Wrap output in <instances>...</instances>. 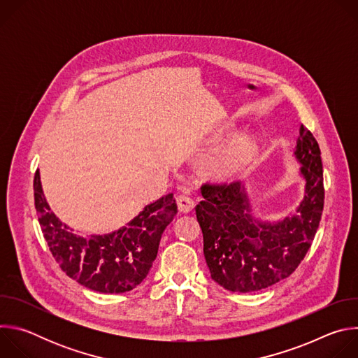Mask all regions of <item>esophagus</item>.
Wrapping results in <instances>:
<instances>
[{
  "mask_svg": "<svg viewBox=\"0 0 358 358\" xmlns=\"http://www.w3.org/2000/svg\"><path fill=\"white\" fill-rule=\"evenodd\" d=\"M177 206L181 213H189L194 208V199L187 194H180L177 196Z\"/></svg>",
  "mask_w": 358,
  "mask_h": 358,
  "instance_id": "esophagus-1",
  "label": "esophagus"
}]
</instances>
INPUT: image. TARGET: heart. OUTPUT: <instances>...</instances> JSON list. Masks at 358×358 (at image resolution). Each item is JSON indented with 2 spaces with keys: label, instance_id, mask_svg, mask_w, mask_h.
<instances>
[{
  "label": "heart",
  "instance_id": "1",
  "mask_svg": "<svg viewBox=\"0 0 358 358\" xmlns=\"http://www.w3.org/2000/svg\"><path fill=\"white\" fill-rule=\"evenodd\" d=\"M255 156V147L249 140H238L232 143L222 155L221 170L224 174H235L248 166Z\"/></svg>",
  "mask_w": 358,
  "mask_h": 358
}]
</instances>
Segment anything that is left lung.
<instances>
[{"label": "left lung", "instance_id": "obj_1", "mask_svg": "<svg viewBox=\"0 0 358 358\" xmlns=\"http://www.w3.org/2000/svg\"><path fill=\"white\" fill-rule=\"evenodd\" d=\"M294 157L301 164L304 196L293 214L278 222L252 215L245 187L203 184L195 207L203 236V257L213 280L227 290L249 293L290 276L308 253L317 232L323 206V164L310 130L300 126Z\"/></svg>", "mask_w": 358, "mask_h": 358}]
</instances>
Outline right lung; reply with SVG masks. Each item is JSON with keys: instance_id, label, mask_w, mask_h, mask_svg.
Here are the masks:
<instances>
[{"instance_id": "obj_1", "label": "right lung", "mask_w": 358, "mask_h": 358, "mask_svg": "<svg viewBox=\"0 0 358 358\" xmlns=\"http://www.w3.org/2000/svg\"><path fill=\"white\" fill-rule=\"evenodd\" d=\"M34 198L43 238L61 269L82 286L100 293H124L138 286L155 262L162 235L177 214L173 194L148 203L126 227L80 236L52 213L45 199L39 170Z\"/></svg>"}]
</instances>
